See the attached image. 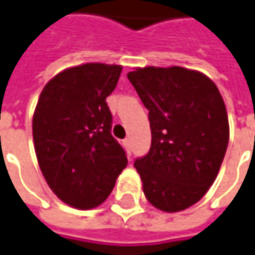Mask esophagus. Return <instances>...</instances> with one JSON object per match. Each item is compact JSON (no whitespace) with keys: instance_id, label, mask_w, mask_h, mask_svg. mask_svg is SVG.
<instances>
[{"instance_id":"34e87169","label":"esophagus","mask_w":255,"mask_h":255,"mask_svg":"<svg viewBox=\"0 0 255 255\" xmlns=\"http://www.w3.org/2000/svg\"><path fill=\"white\" fill-rule=\"evenodd\" d=\"M123 145H124V147L127 149L128 152H131V149H132V145H131V139H129V138H126V139L123 140Z\"/></svg>"}]
</instances>
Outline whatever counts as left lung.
<instances>
[{
	"label": "left lung",
	"mask_w": 255,
	"mask_h": 255,
	"mask_svg": "<svg viewBox=\"0 0 255 255\" xmlns=\"http://www.w3.org/2000/svg\"><path fill=\"white\" fill-rule=\"evenodd\" d=\"M146 109L150 149L133 165L150 204L167 213L206 195L229 142L227 108L217 85L183 67H145L127 74Z\"/></svg>",
	"instance_id": "1"
}]
</instances>
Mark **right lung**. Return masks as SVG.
<instances>
[{
    "label": "right lung",
    "instance_id": "1",
    "mask_svg": "<svg viewBox=\"0 0 255 255\" xmlns=\"http://www.w3.org/2000/svg\"><path fill=\"white\" fill-rule=\"evenodd\" d=\"M120 74L122 66H76L55 76L37 103L33 139L38 164L53 193L72 207L88 210L105 202L127 167L106 103Z\"/></svg>",
    "mask_w": 255,
    "mask_h": 255
}]
</instances>
